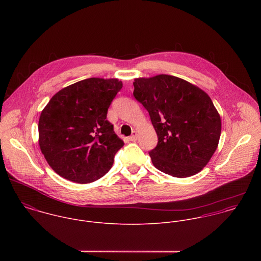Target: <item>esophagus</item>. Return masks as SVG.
<instances>
[{
  "mask_svg": "<svg viewBox=\"0 0 261 261\" xmlns=\"http://www.w3.org/2000/svg\"><path fill=\"white\" fill-rule=\"evenodd\" d=\"M137 138H138V134H137V132H134L133 135L128 138V141H130V142H136V141H137Z\"/></svg>",
  "mask_w": 261,
  "mask_h": 261,
  "instance_id": "obj_1",
  "label": "esophagus"
}]
</instances>
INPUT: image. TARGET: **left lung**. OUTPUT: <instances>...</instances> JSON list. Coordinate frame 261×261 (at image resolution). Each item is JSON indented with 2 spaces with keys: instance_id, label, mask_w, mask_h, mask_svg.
<instances>
[{
  "instance_id": "1",
  "label": "left lung",
  "mask_w": 261,
  "mask_h": 261,
  "mask_svg": "<svg viewBox=\"0 0 261 261\" xmlns=\"http://www.w3.org/2000/svg\"><path fill=\"white\" fill-rule=\"evenodd\" d=\"M135 98L148 111L158 136L153 166L177 178L199 173L218 147L221 118L209 95L184 79L161 74L136 78Z\"/></svg>"
}]
</instances>
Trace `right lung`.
I'll return each instance as SVG.
<instances>
[{
	"mask_svg": "<svg viewBox=\"0 0 261 261\" xmlns=\"http://www.w3.org/2000/svg\"><path fill=\"white\" fill-rule=\"evenodd\" d=\"M122 82L87 78L58 91L39 118V146L62 178L86 184L103 177L123 147L107 119Z\"/></svg>",
	"mask_w": 261,
	"mask_h": 261,
	"instance_id": "add662e5",
	"label": "right lung"
}]
</instances>
